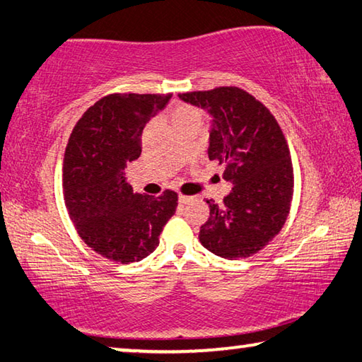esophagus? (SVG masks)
I'll list each match as a JSON object with an SVG mask.
<instances>
[{
    "label": "esophagus",
    "instance_id": "esophagus-1",
    "mask_svg": "<svg viewBox=\"0 0 362 362\" xmlns=\"http://www.w3.org/2000/svg\"><path fill=\"white\" fill-rule=\"evenodd\" d=\"M192 199V196H185V194H179V203L180 204H187L188 201Z\"/></svg>",
    "mask_w": 362,
    "mask_h": 362
}]
</instances>
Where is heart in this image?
Listing matches in <instances>:
<instances>
[{"instance_id": "obj_1", "label": "heart", "mask_w": 362, "mask_h": 362, "mask_svg": "<svg viewBox=\"0 0 362 362\" xmlns=\"http://www.w3.org/2000/svg\"><path fill=\"white\" fill-rule=\"evenodd\" d=\"M201 113L193 107H177L173 112V122H185V121H199Z\"/></svg>"}]
</instances>
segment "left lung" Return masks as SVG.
I'll return each instance as SVG.
<instances>
[{
	"instance_id": "8db88e82",
	"label": "left lung",
	"mask_w": 362,
	"mask_h": 362,
	"mask_svg": "<svg viewBox=\"0 0 362 362\" xmlns=\"http://www.w3.org/2000/svg\"><path fill=\"white\" fill-rule=\"evenodd\" d=\"M179 97L211 115L207 155L223 164L233 185L222 204L207 201L199 241L222 259H246L278 235L291 209L293 170L284 134L269 110L240 88Z\"/></svg>"
}]
</instances>
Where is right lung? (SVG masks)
Here are the masks:
<instances>
[{"label":"right lung","mask_w":362,"mask_h":362,"mask_svg":"<svg viewBox=\"0 0 362 362\" xmlns=\"http://www.w3.org/2000/svg\"><path fill=\"white\" fill-rule=\"evenodd\" d=\"M170 94H112L95 102L73 129L64 158V196L71 222L105 259L134 263L158 247L175 214V192L134 193L124 168L142 153V131Z\"/></svg>","instance_id":"obj_1"}]
</instances>
